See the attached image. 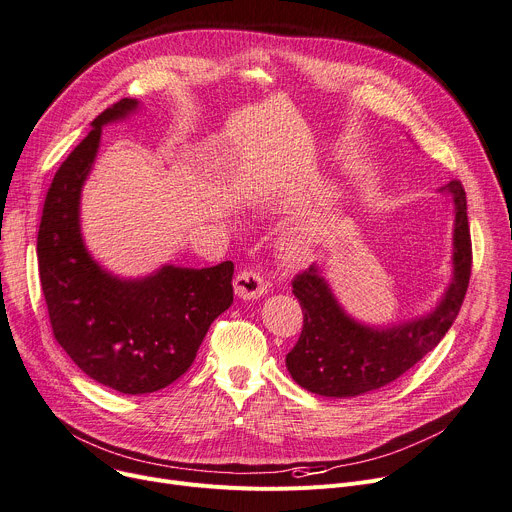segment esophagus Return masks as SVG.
<instances>
[{"label":"esophagus","instance_id":"1","mask_svg":"<svg viewBox=\"0 0 512 512\" xmlns=\"http://www.w3.org/2000/svg\"><path fill=\"white\" fill-rule=\"evenodd\" d=\"M234 292L241 300H257L267 294V284L255 271H241L234 278Z\"/></svg>","mask_w":512,"mask_h":512}]
</instances>
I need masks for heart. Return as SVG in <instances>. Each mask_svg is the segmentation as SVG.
Returning a JSON list of instances; mask_svg holds the SVG:
<instances>
[{"instance_id": "b5f03b06", "label": "heart", "mask_w": 512, "mask_h": 512, "mask_svg": "<svg viewBox=\"0 0 512 512\" xmlns=\"http://www.w3.org/2000/svg\"><path fill=\"white\" fill-rule=\"evenodd\" d=\"M315 238H317V224L315 222L302 220L298 224H292L278 238V253L286 261H296L304 253H309Z\"/></svg>"}]
</instances>
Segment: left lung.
<instances>
[{"mask_svg":"<svg viewBox=\"0 0 512 512\" xmlns=\"http://www.w3.org/2000/svg\"><path fill=\"white\" fill-rule=\"evenodd\" d=\"M438 193L453 201V276L428 313L399 323L368 325L344 309L317 263L296 276L292 294L302 306L304 321L286 366L300 387L335 399L377 391L420 362L451 329L469 286L471 238L461 183L451 181Z\"/></svg>","mask_w":512,"mask_h":512,"instance_id":"8db88e82","label":"left lung"}]
</instances>
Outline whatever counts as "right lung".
I'll return each mask as SVG.
<instances>
[{
  "label": "right lung",
  "mask_w": 512,
  "mask_h": 512,
  "mask_svg": "<svg viewBox=\"0 0 512 512\" xmlns=\"http://www.w3.org/2000/svg\"><path fill=\"white\" fill-rule=\"evenodd\" d=\"M123 98L102 111L59 166L37 238L39 274L57 344L96 383L119 393H154L189 370L210 325L232 304V261L214 267L164 263L121 278L86 249L80 201L102 127L140 111Z\"/></svg>",
  "instance_id": "obj_1"
}]
</instances>
